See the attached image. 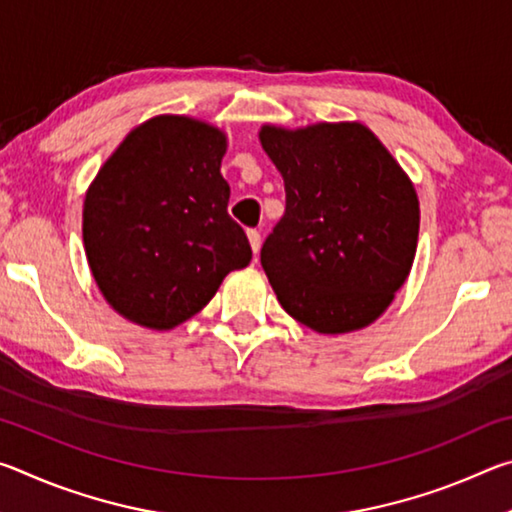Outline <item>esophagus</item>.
Here are the masks:
<instances>
[{
  "label": "esophagus",
  "instance_id": "34e87169",
  "mask_svg": "<svg viewBox=\"0 0 512 512\" xmlns=\"http://www.w3.org/2000/svg\"><path fill=\"white\" fill-rule=\"evenodd\" d=\"M248 241H250V248H253V253L257 255L259 253V246H262V235H259L257 230H248Z\"/></svg>",
  "mask_w": 512,
  "mask_h": 512
}]
</instances>
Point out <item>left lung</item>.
<instances>
[{
	"label": "left lung",
	"instance_id": "1",
	"mask_svg": "<svg viewBox=\"0 0 512 512\" xmlns=\"http://www.w3.org/2000/svg\"><path fill=\"white\" fill-rule=\"evenodd\" d=\"M259 142L287 192V210L262 246L280 305L318 334L375 323L409 277L418 248L411 178L359 121L264 124Z\"/></svg>",
	"mask_w": 512,
	"mask_h": 512
}]
</instances>
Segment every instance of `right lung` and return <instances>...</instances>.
Segmentation results:
<instances>
[{
  "label": "right lung",
  "mask_w": 512,
  "mask_h": 512,
  "mask_svg": "<svg viewBox=\"0 0 512 512\" xmlns=\"http://www.w3.org/2000/svg\"><path fill=\"white\" fill-rule=\"evenodd\" d=\"M228 137L207 121L158 115L103 162L83 203V244L108 305L135 325L178 327L250 264L221 176Z\"/></svg>",
  "instance_id": "add662e5"
}]
</instances>
